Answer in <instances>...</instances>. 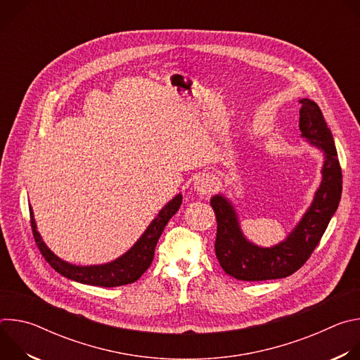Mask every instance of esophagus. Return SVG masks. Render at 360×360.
<instances>
[{"instance_id":"1","label":"esophagus","mask_w":360,"mask_h":360,"mask_svg":"<svg viewBox=\"0 0 360 360\" xmlns=\"http://www.w3.org/2000/svg\"><path fill=\"white\" fill-rule=\"evenodd\" d=\"M215 189H217V181L210 175H203L198 178L195 182V191L200 195H211Z\"/></svg>"}]
</instances>
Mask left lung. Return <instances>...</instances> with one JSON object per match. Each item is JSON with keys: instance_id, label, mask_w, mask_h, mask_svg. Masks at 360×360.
Masks as SVG:
<instances>
[{"instance_id": "8db88e82", "label": "left lung", "mask_w": 360, "mask_h": 360, "mask_svg": "<svg viewBox=\"0 0 360 360\" xmlns=\"http://www.w3.org/2000/svg\"><path fill=\"white\" fill-rule=\"evenodd\" d=\"M299 129L325 152L322 182L314 203L285 242L274 248H258L245 239L232 205L215 195L211 205L217 215L218 231L215 253L222 269L239 281H268L286 278L299 271L321 242L342 195V169L332 132L316 102L300 99Z\"/></svg>"}]
</instances>
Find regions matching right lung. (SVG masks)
Here are the masks:
<instances>
[{
    "label": "right lung",
    "instance_id": "obj_1",
    "mask_svg": "<svg viewBox=\"0 0 360 360\" xmlns=\"http://www.w3.org/2000/svg\"><path fill=\"white\" fill-rule=\"evenodd\" d=\"M181 203H182V195H176L171 202L165 205L162 211L158 214V217L152 221V224L139 238V240L124 256H121V258H118L117 261L107 265L75 266L60 259L58 256H56L45 246L39 233L37 232L35 221L32 218V211L30 212L31 228H32L35 243L41 255L51 265V268H54L58 274L81 283L102 286V288H114V286L134 283L150 266L153 261V255H155V246L158 243V239L162 235L169 219L178 212Z\"/></svg>",
    "mask_w": 360,
    "mask_h": 360
}]
</instances>
